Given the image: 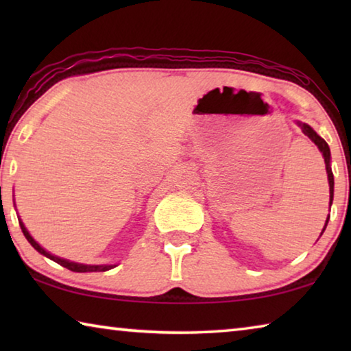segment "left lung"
I'll use <instances>...</instances> for the list:
<instances>
[{
	"label": "left lung",
	"mask_w": 351,
	"mask_h": 351,
	"mask_svg": "<svg viewBox=\"0 0 351 351\" xmlns=\"http://www.w3.org/2000/svg\"><path fill=\"white\" fill-rule=\"evenodd\" d=\"M295 123L300 127L302 133H304L305 136H308V138H310V139L314 142V144L317 145L319 152L322 153L324 161H325V169H326V176H328V186H330V207H331V204H332V195H335V178H332V171H331V153H330V147H328V144H326V142H325L322 138H320V136H319L316 132H314V130H313L310 125H308V123H304V122H300V121H297ZM328 219H330V215L326 217V221H325V226H324V229H322V232H320V235L324 234L326 224H328Z\"/></svg>",
	"instance_id": "obj_1"
}]
</instances>
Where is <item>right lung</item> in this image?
<instances>
[{
	"mask_svg": "<svg viewBox=\"0 0 351 351\" xmlns=\"http://www.w3.org/2000/svg\"><path fill=\"white\" fill-rule=\"evenodd\" d=\"M19 223H20V228L23 230V234H25V237H26V240L31 243L35 251H38L41 255H45V257L51 258L52 261H56V263L62 265L63 268L71 269V271H74V272H104V271H108V269L116 268V266H117V265H83V263H77V261H71V260H66V258L57 257V255L47 252L45 247H41L38 243L32 239V235L29 234V230L26 229L25 223H23L20 218H19Z\"/></svg>",
	"mask_w": 351,
	"mask_h": 351,
	"instance_id": "right-lung-1",
	"label": "right lung"
}]
</instances>
